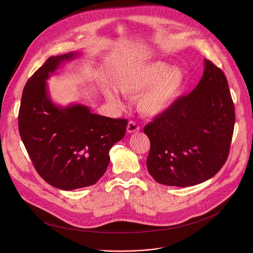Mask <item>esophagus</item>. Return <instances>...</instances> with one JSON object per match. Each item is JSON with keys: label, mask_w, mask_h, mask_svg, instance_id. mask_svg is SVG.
I'll return each instance as SVG.
<instances>
[{"label": "esophagus", "mask_w": 253, "mask_h": 253, "mask_svg": "<svg viewBox=\"0 0 253 253\" xmlns=\"http://www.w3.org/2000/svg\"><path fill=\"white\" fill-rule=\"evenodd\" d=\"M126 131H127L128 133H134V132H137V131H139V126L136 125V123H135V122L130 121V122L127 124Z\"/></svg>", "instance_id": "1"}]
</instances>
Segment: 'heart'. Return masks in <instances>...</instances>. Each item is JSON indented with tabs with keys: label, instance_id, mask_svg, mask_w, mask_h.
<instances>
[{
	"label": "heart",
	"instance_id": "heart-1",
	"mask_svg": "<svg viewBox=\"0 0 253 253\" xmlns=\"http://www.w3.org/2000/svg\"><path fill=\"white\" fill-rule=\"evenodd\" d=\"M186 73L162 61H154L120 74L114 81L115 89L125 96H136V108L145 117H158L171 108L180 97ZM107 100L122 106L119 96L105 92Z\"/></svg>",
	"mask_w": 253,
	"mask_h": 253
}]
</instances>
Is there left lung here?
Returning <instances> with one entry per match:
<instances>
[{"mask_svg": "<svg viewBox=\"0 0 253 253\" xmlns=\"http://www.w3.org/2000/svg\"><path fill=\"white\" fill-rule=\"evenodd\" d=\"M198 85L145 126L149 173L158 183L190 187L214 176L227 161L235 108L227 79L205 59Z\"/></svg>", "mask_w": 253, "mask_h": 253, "instance_id": "left-lung-1", "label": "left lung"}]
</instances>
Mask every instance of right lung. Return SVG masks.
Instances as JSON below:
<instances>
[{"label": "right lung", "instance_id": "obj_1", "mask_svg": "<svg viewBox=\"0 0 253 253\" xmlns=\"http://www.w3.org/2000/svg\"><path fill=\"white\" fill-rule=\"evenodd\" d=\"M78 52L49 57L27 81L18 115L19 134L40 176L71 191L95 184L108 168L109 151L126 134L127 121L90 112L87 106L61 107L51 100L46 80Z\"/></svg>", "mask_w": 253, "mask_h": 253}]
</instances>
